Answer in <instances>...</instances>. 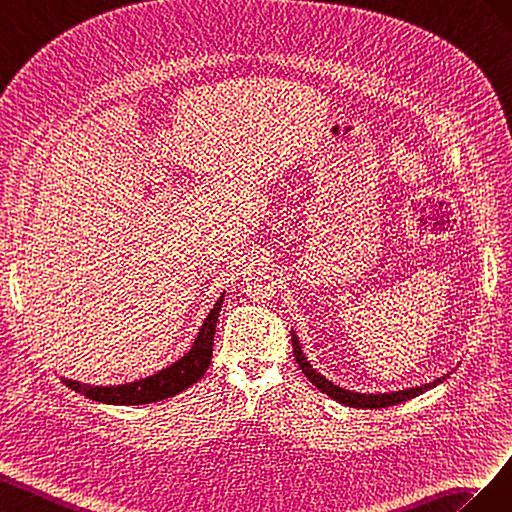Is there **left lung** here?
Listing matches in <instances>:
<instances>
[{
  "instance_id": "obj_1",
  "label": "left lung",
  "mask_w": 512,
  "mask_h": 512,
  "mask_svg": "<svg viewBox=\"0 0 512 512\" xmlns=\"http://www.w3.org/2000/svg\"><path fill=\"white\" fill-rule=\"evenodd\" d=\"M291 343H294L296 362L300 364L302 373H304L306 377H309V382H311L317 390L326 392L330 399L339 401V403H343V405H349V407H364V410H379V407L399 405V403H403V401H410V399L418 397V394H422V392H427V390L435 388L437 384H442L444 379L448 377V375L437 377V379H433V382H429V384H422V386H416V388H405V390H397V392L360 394V392H352V390H345V388H341V386H337V384H332L330 379H326L324 375L317 373V371L311 367V362L306 360V356L302 354V345H300V341H298V337H296V332H291Z\"/></svg>"
}]
</instances>
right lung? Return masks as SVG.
Here are the masks:
<instances>
[{
    "label": "right lung",
    "instance_id": "right-lung-1",
    "mask_svg": "<svg viewBox=\"0 0 512 512\" xmlns=\"http://www.w3.org/2000/svg\"><path fill=\"white\" fill-rule=\"evenodd\" d=\"M225 294L216 300L208 317L203 319V326L197 332V339L188 352L175 360L163 371L154 375H148L137 382L118 384V386H90L81 384L77 379L62 377V382L79 394H85L87 399L98 401V403H109V405H143V403H156L175 394L186 390L188 386L197 384L208 371L212 362V345H214V332H216V321L218 313H221Z\"/></svg>",
    "mask_w": 512,
    "mask_h": 512
}]
</instances>
